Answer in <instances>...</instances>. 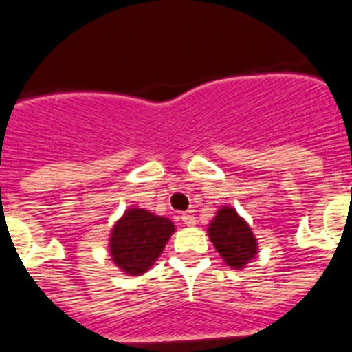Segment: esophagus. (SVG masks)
Instances as JSON below:
<instances>
[{"instance_id":"34e87169","label":"esophagus","mask_w":352,"mask_h":352,"mask_svg":"<svg viewBox=\"0 0 352 352\" xmlns=\"http://www.w3.org/2000/svg\"><path fill=\"white\" fill-rule=\"evenodd\" d=\"M179 219H182L186 226H195V217L192 213H182Z\"/></svg>"}]
</instances>
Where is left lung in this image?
<instances>
[{"label": "left lung", "mask_w": 352, "mask_h": 352, "mask_svg": "<svg viewBox=\"0 0 352 352\" xmlns=\"http://www.w3.org/2000/svg\"><path fill=\"white\" fill-rule=\"evenodd\" d=\"M208 236L227 266L234 270L245 268L257 256V239L250 226L234 208L222 206L208 227Z\"/></svg>", "instance_id": "obj_1"}]
</instances>
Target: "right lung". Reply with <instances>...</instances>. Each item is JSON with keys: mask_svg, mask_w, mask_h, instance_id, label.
I'll return each instance as SVG.
<instances>
[{"mask_svg": "<svg viewBox=\"0 0 352 352\" xmlns=\"http://www.w3.org/2000/svg\"><path fill=\"white\" fill-rule=\"evenodd\" d=\"M173 232L174 223L166 217L129 208L111 231L109 254L121 272L138 276L153 266Z\"/></svg>", "mask_w": 352, "mask_h": 352, "instance_id": "obj_1", "label": "right lung"}]
</instances>
